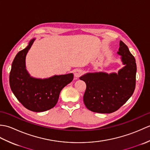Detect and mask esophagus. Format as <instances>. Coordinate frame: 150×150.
<instances>
[{
  "label": "esophagus",
  "mask_w": 150,
  "mask_h": 150,
  "mask_svg": "<svg viewBox=\"0 0 150 150\" xmlns=\"http://www.w3.org/2000/svg\"><path fill=\"white\" fill-rule=\"evenodd\" d=\"M82 73H83L82 70H81V69H76V70H75V71H74V76L76 78H79V77H81V76L82 75Z\"/></svg>",
  "instance_id": "esophagus-1"
}]
</instances>
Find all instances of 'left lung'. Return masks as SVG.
<instances>
[{"label":"left lung","mask_w":150,"mask_h":150,"mask_svg":"<svg viewBox=\"0 0 150 150\" xmlns=\"http://www.w3.org/2000/svg\"><path fill=\"white\" fill-rule=\"evenodd\" d=\"M118 55L124 65L118 73H87L80 77L86 84L83 97L89 110L110 113L119 110L131 97L135 88V59L125 44L120 41Z\"/></svg>","instance_id":"obj_1"}]
</instances>
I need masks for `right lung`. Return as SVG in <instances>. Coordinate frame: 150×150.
<instances>
[{
    "label": "right lung",
    "instance_id": "1",
    "mask_svg": "<svg viewBox=\"0 0 150 150\" xmlns=\"http://www.w3.org/2000/svg\"><path fill=\"white\" fill-rule=\"evenodd\" d=\"M35 38L15 56L9 73V85L18 100L35 112L52 109L58 101L60 91L73 79V73L53 75L46 79L31 77L26 69V57Z\"/></svg>",
    "mask_w": 150,
    "mask_h": 150
}]
</instances>
